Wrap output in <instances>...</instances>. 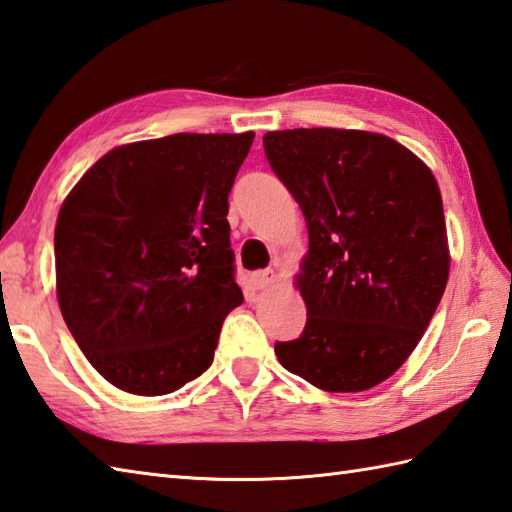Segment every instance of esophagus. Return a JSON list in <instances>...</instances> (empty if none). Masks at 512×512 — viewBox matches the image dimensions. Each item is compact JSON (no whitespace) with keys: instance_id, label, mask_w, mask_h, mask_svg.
<instances>
[{"instance_id":"esophagus-1","label":"esophagus","mask_w":512,"mask_h":512,"mask_svg":"<svg viewBox=\"0 0 512 512\" xmlns=\"http://www.w3.org/2000/svg\"><path fill=\"white\" fill-rule=\"evenodd\" d=\"M274 280H276V271L274 269H260V271H256V274H254V285L258 289L269 287L271 283H274Z\"/></svg>"}]
</instances>
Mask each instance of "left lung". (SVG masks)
Listing matches in <instances>:
<instances>
[{
    "instance_id": "left-lung-1",
    "label": "left lung",
    "mask_w": 512,
    "mask_h": 512,
    "mask_svg": "<svg viewBox=\"0 0 512 512\" xmlns=\"http://www.w3.org/2000/svg\"><path fill=\"white\" fill-rule=\"evenodd\" d=\"M263 145L309 227L298 274L307 325L276 356L322 391H367L411 356L446 289L440 187L384 134L298 128Z\"/></svg>"
}]
</instances>
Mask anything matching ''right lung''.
<instances>
[{
    "instance_id": "right-lung-1",
    "label": "right lung",
    "mask_w": 512,
    "mask_h": 512,
    "mask_svg": "<svg viewBox=\"0 0 512 512\" xmlns=\"http://www.w3.org/2000/svg\"><path fill=\"white\" fill-rule=\"evenodd\" d=\"M252 141L181 132L121 145L61 205V316L117 389L165 395L210 369L223 320L243 302L227 196Z\"/></svg>"
}]
</instances>
